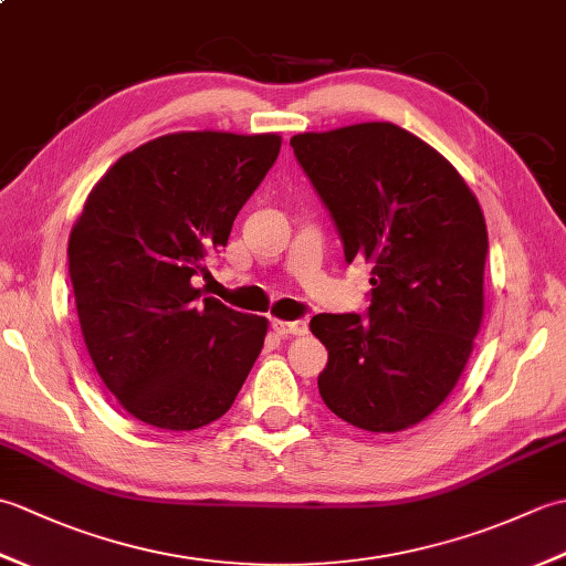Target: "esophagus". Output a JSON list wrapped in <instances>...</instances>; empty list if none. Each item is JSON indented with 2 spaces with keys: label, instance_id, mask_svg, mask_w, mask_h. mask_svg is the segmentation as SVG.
I'll return each instance as SVG.
<instances>
[{
  "label": "esophagus",
  "instance_id": "1",
  "mask_svg": "<svg viewBox=\"0 0 566 566\" xmlns=\"http://www.w3.org/2000/svg\"><path fill=\"white\" fill-rule=\"evenodd\" d=\"M272 328L280 335H304L308 331L306 321H280V318L272 321Z\"/></svg>",
  "mask_w": 566,
  "mask_h": 566
}]
</instances>
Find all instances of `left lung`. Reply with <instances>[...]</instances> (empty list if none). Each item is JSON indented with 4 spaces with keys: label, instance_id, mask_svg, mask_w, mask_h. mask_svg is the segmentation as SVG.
<instances>
[{
    "label": "left lung",
    "instance_id": "1",
    "mask_svg": "<svg viewBox=\"0 0 566 566\" xmlns=\"http://www.w3.org/2000/svg\"><path fill=\"white\" fill-rule=\"evenodd\" d=\"M296 163L328 209L345 262H371L367 314H318L331 411L371 432L420 423L448 399L484 316V213L460 172L408 130L298 134Z\"/></svg>",
    "mask_w": 566,
    "mask_h": 566
}]
</instances>
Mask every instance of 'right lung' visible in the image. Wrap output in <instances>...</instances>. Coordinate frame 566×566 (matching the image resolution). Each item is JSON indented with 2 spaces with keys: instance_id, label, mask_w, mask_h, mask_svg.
<instances>
[{
  "instance_id": "1",
  "label": "right lung",
  "mask_w": 566,
  "mask_h": 566,
  "mask_svg": "<svg viewBox=\"0 0 566 566\" xmlns=\"http://www.w3.org/2000/svg\"><path fill=\"white\" fill-rule=\"evenodd\" d=\"M282 138L189 130L118 158L70 233V282L102 381L143 423L209 426L233 406L268 318L203 296L197 276L226 248L238 211Z\"/></svg>"
}]
</instances>
